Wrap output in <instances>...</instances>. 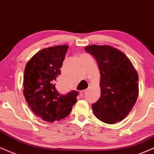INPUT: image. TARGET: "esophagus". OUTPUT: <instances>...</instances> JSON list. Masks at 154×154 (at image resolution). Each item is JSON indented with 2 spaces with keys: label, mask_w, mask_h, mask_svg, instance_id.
<instances>
[{
  "label": "esophagus",
  "mask_w": 154,
  "mask_h": 154,
  "mask_svg": "<svg viewBox=\"0 0 154 154\" xmlns=\"http://www.w3.org/2000/svg\"><path fill=\"white\" fill-rule=\"evenodd\" d=\"M86 90H83V91H81L80 93H79V95H80L81 97H83V95H84L85 94H86Z\"/></svg>",
  "instance_id": "obj_1"
}]
</instances>
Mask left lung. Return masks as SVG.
Returning a JSON list of instances; mask_svg holds the SVG:
<instances>
[{
  "label": "left lung",
  "mask_w": 154,
  "mask_h": 154,
  "mask_svg": "<svg viewBox=\"0 0 154 154\" xmlns=\"http://www.w3.org/2000/svg\"><path fill=\"white\" fill-rule=\"evenodd\" d=\"M85 50L96 58L100 74V96L92 105L94 115L109 124L122 121L137 100V71L126 54L111 45H87Z\"/></svg>",
  "instance_id": "8db88e82"
}]
</instances>
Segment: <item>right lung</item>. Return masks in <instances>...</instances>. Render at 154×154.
<instances>
[{
  "label": "right lung",
  "instance_id": "obj_1",
  "mask_svg": "<svg viewBox=\"0 0 154 154\" xmlns=\"http://www.w3.org/2000/svg\"><path fill=\"white\" fill-rule=\"evenodd\" d=\"M68 48L67 45L43 48L25 68L23 95L26 101L35 115L49 123L67 117L77 102V91L61 95L55 86Z\"/></svg>",
  "mask_w": 154,
  "mask_h": 154
}]
</instances>
